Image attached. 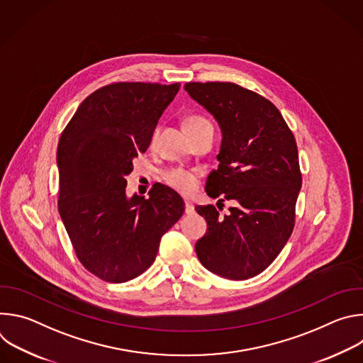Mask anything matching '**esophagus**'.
Instances as JSON below:
<instances>
[{"mask_svg":"<svg viewBox=\"0 0 363 363\" xmlns=\"http://www.w3.org/2000/svg\"><path fill=\"white\" fill-rule=\"evenodd\" d=\"M185 213L192 214L194 213V203L191 201H185Z\"/></svg>","mask_w":363,"mask_h":363,"instance_id":"1","label":"esophagus"}]
</instances>
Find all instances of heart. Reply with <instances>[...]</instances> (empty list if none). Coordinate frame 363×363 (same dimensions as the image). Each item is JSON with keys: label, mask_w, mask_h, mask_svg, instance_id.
Listing matches in <instances>:
<instances>
[{"label": "heart", "mask_w": 363, "mask_h": 363, "mask_svg": "<svg viewBox=\"0 0 363 363\" xmlns=\"http://www.w3.org/2000/svg\"><path fill=\"white\" fill-rule=\"evenodd\" d=\"M184 125H185V129H186L189 136H192V135H195V133H198V132H201V130H203L206 128H213L211 122L208 119H205L201 115H191V116H188L185 119ZM158 135H160V128H157V129L153 130L152 139H150L152 143L157 140ZM164 178H165V182L171 188H174L175 191H178L181 194H185V195L191 194L195 189V186H196V177H195V174L192 171H188V169H184V168H172V169L165 172Z\"/></svg>", "instance_id": "heart-1"}]
</instances>
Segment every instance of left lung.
<instances>
[{"label":"left lung","instance_id":"obj_1","mask_svg":"<svg viewBox=\"0 0 363 363\" xmlns=\"http://www.w3.org/2000/svg\"><path fill=\"white\" fill-rule=\"evenodd\" d=\"M185 90L223 130L220 165L206 179V194L237 202L224 217L214 205L196 206L208 224L196 255L221 277L251 279L276 260L294 228L301 188L294 135L269 99L235 83L189 82Z\"/></svg>","mask_w":363,"mask_h":363}]
</instances>
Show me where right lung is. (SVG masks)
I'll return each mask as SVG.
<instances>
[{
	"instance_id": "1",
	"label": "right lung",
	"mask_w": 363,
	"mask_h": 363,
	"mask_svg": "<svg viewBox=\"0 0 363 363\" xmlns=\"http://www.w3.org/2000/svg\"><path fill=\"white\" fill-rule=\"evenodd\" d=\"M181 83L118 82L87 96L57 146L59 213L83 267L109 283L142 274L162 235L182 217L174 189L155 184L149 198H126V177L143 153Z\"/></svg>"
}]
</instances>
